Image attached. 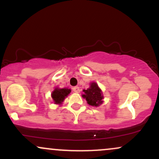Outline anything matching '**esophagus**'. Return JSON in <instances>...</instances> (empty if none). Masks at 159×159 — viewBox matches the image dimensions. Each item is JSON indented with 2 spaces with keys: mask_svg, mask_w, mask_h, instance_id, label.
Returning <instances> with one entry per match:
<instances>
[{
  "mask_svg": "<svg viewBox=\"0 0 159 159\" xmlns=\"http://www.w3.org/2000/svg\"><path fill=\"white\" fill-rule=\"evenodd\" d=\"M72 90L75 93H80V87H74L72 88Z\"/></svg>",
  "mask_w": 159,
  "mask_h": 159,
  "instance_id": "esophagus-1",
  "label": "esophagus"
}]
</instances>
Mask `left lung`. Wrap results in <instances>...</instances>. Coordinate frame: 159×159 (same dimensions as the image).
Wrapping results in <instances>:
<instances>
[{"mask_svg": "<svg viewBox=\"0 0 159 159\" xmlns=\"http://www.w3.org/2000/svg\"><path fill=\"white\" fill-rule=\"evenodd\" d=\"M83 92L84 93L82 95V97L85 98L91 106L97 107L102 104L104 98L102 93L96 82L90 83V87L87 90H84Z\"/></svg>", "mask_w": 159, "mask_h": 159, "instance_id": "obj_1", "label": "left lung"}]
</instances>
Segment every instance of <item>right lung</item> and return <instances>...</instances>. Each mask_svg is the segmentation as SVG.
Listing matches in <instances>:
<instances>
[{
  "instance_id": "right-lung-1",
  "label": "right lung",
  "mask_w": 159,
  "mask_h": 159,
  "mask_svg": "<svg viewBox=\"0 0 159 159\" xmlns=\"http://www.w3.org/2000/svg\"><path fill=\"white\" fill-rule=\"evenodd\" d=\"M71 90L68 88H62L59 89L58 87L54 89L52 93V97L54 100V103L61 105L64 101L65 98L67 97V96L70 93Z\"/></svg>"
}]
</instances>
